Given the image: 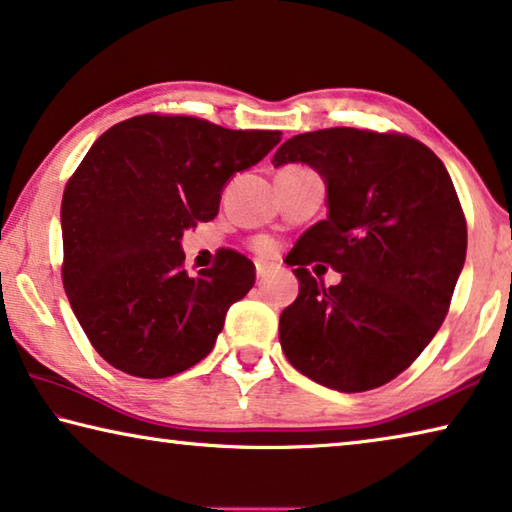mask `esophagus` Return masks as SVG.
<instances>
[{
	"label": "esophagus",
	"mask_w": 512,
	"mask_h": 512,
	"mask_svg": "<svg viewBox=\"0 0 512 512\" xmlns=\"http://www.w3.org/2000/svg\"><path fill=\"white\" fill-rule=\"evenodd\" d=\"M255 271H257V280H259V282H262V280L266 278V275L271 273V269H269V266H266L264 262H257V264H255Z\"/></svg>",
	"instance_id": "1"
}]
</instances>
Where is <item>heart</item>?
<instances>
[{
  "label": "heart",
  "instance_id": "obj_1",
  "mask_svg": "<svg viewBox=\"0 0 512 512\" xmlns=\"http://www.w3.org/2000/svg\"><path fill=\"white\" fill-rule=\"evenodd\" d=\"M271 246H269V241H259L257 243V250H262V253H266V250H269Z\"/></svg>",
  "mask_w": 512,
  "mask_h": 512
}]
</instances>
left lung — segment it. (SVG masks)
Wrapping results in <instances>:
<instances>
[{
	"label": "left lung",
	"instance_id": "left-lung-1",
	"mask_svg": "<svg viewBox=\"0 0 512 512\" xmlns=\"http://www.w3.org/2000/svg\"><path fill=\"white\" fill-rule=\"evenodd\" d=\"M307 164L326 182V221L287 257L298 298L280 314L291 367L337 392H367L399 376L442 326L465 266L467 223L453 182L424 143L403 134L332 127L298 134L273 166ZM328 263L323 288L306 271Z\"/></svg>",
	"mask_w": 512,
	"mask_h": 512
}]
</instances>
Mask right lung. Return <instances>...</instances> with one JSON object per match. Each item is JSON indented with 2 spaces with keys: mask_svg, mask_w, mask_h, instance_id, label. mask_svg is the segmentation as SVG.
<instances>
[{
  "mask_svg": "<svg viewBox=\"0 0 512 512\" xmlns=\"http://www.w3.org/2000/svg\"><path fill=\"white\" fill-rule=\"evenodd\" d=\"M278 143L269 129L145 113L91 145L63 191V287L111 367L168 378L212 353L230 305L255 285V264L223 250L191 278L182 234L216 218L230 177Z\"/></svg>",
  "mask_w": 512,
  "mask_h": 512,
  "instance_id": "right-lung-1",
  "label": "right lung"
}]
</instances>
